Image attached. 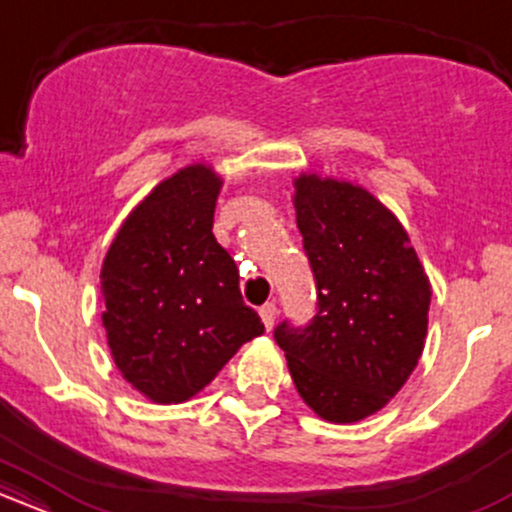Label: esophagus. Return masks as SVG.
Wrapping results in <instances>:
<instances>
[{
    "mask_svg": "<svg viewBox=\"0 0 512 512\" xmlns=\"http://www.w3.org/2000/svg\"><path fill=\"white\" fill-rule=\"evenodd\" d=\"M260 317H262L264 327H267V330H272L274 320H276V305L274 303H264L260 308Z\"/></svg>",
    "mask_w": 512,
    "mask_h": 512,
    "instance_id": "obj_1",
    "label": "esophagus"
}]
</instances>
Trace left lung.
<instances>
[{"instance_id":"obj_1","label":"left lung","mask_w":512,"mask_h":512,"mask_svg":"<svg viewBox=\"0 0 512 512\" xmlns=\"http://www.w3.org/2000/svg\"><path fill=\"white\" fill-rule=\"evenodd\" d=\"M293 207L317 286L310 325L274 330L303 402L354 424L390 402L419 363L431 284L397 216L351 182L298 175Z\"/></svg>"}]
</instances>
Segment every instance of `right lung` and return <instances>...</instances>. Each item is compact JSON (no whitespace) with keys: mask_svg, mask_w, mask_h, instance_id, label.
Wrapping results in <instances>:
<instances>
[{"mask_svg":"<svg viewBox=\"0 0 512 512\" xmlns=\"http://www.w3.org/2000/svg\"><path fill=\"white\" fill-rule=\"evenodd\" d=\"M221 185L204 163L158 182L103 260L110 354L122 378L156 404L195 397L264 332L240 296L236 262L211 233Z\"/></svg>","mask_w":512,"mask_h":512,"instance_id":"right-lung-1","label":"right lung"}]
</instances>
